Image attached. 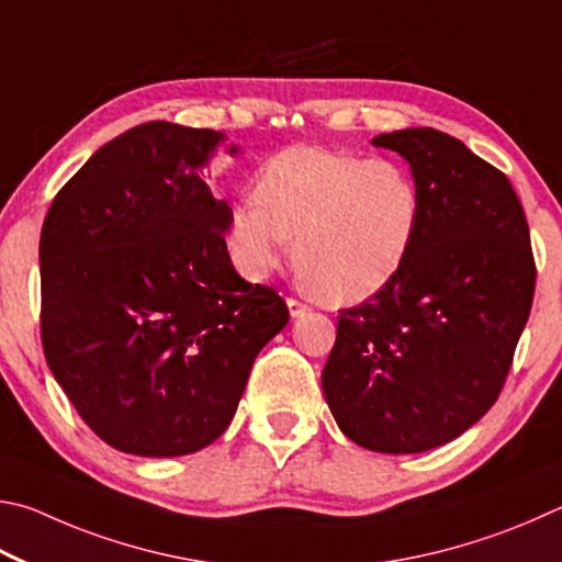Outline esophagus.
I'll use <instances>...</instances> for the list:
<instances>
[{
	"label": "esophagus",
	"instance_id": "34e87169",
	"mask_svg": "<svg viewBox=\"0 0 562 562\" xmlns=\"http://www.w3.org/2000/svg\"><path fill=\"white\" fill-rule=\"evenodd\" d=\"M289 313H291V318H301L303 313H308V306L306 303H301L299 299H289Z\"/></svg>",
	"mask_w": 562,
	"mask_h": 562
}]
</instances>
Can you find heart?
Instances as JSON below:
<instances>
[{"mask_svg":"<svg viewBox=\"0 0 562 562\" xmlns=\"http://www.w3.org/2000/svg\"><path fill=\"white\" fill-rule=\"evenodd\" d=\"M256 200L236 202L226 222L232 259L249 279L286 261L333 306L387 289L409 261L422 226V190L409 167L328 147L296 145L273 155Z\"/></svg>","mask_w":562,"mask_h":562,"instance_id":"b5f03b06","label":"heart"}]
</instances>
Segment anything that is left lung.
<instances>
[{
  "label": "left lung",
  "instance_id": "left-lung-1",
  "mask_svg": "<svg viewBox=\"0 0 562 562\" xmlns=\"http://www.w3.org/2000/svg\"><path fill=\"white\" fill-rule=\"evenodd\" d=\"M422 190L409 261L340 311L323 392L342 435L380 454L457 439L498 400L536 291L530 232L508 177L435 127L372 137Z\"/></svg>",
  "mask_w": 562,
  "mask_h": 562
}]
</instances>
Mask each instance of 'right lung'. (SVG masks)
<instances>
[{
  "instance_id": "right-lung-1",
  "label": "right lung",
  "mask_w": 562,
  "mask_h": 562,
  "mask_svg": "<svg viewBox=\"0 0 562 562\" xmlns=\"http://www.w3.org/2000/svg\"><path fill=\"white\" fill-rule=\"evenodd\" d=\"M224 140L131 127L61 187L42 226L46 362L125 454L182 457L222 437L256 356L289 323L279 293L244 281L226 251L232 206L200 177Z\"/></svg>"
}]
</instances>
